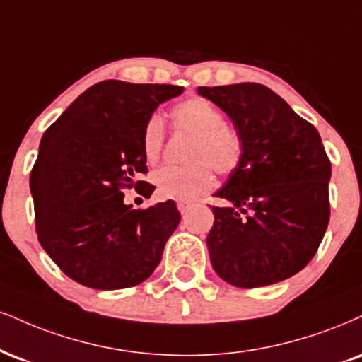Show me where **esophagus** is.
Masks as SVG:
<instances>
[{
  "label": "esophagus",
  "mask_w": 362,
  "mask_h": 362,
  "mask_svg": "<svg viewBox=\"0 0 362 362\" xmlns=\"http://www.w3.org/2000/svg\"><path fill=\"white\" fill-rule=\"evenodd\" d=\"M177 207H178V211H180V214H182V216H185L187 212H189L190 209H192V204H187V202H178V204H177Z\"/></svg>",
  "instance_id": "esophagus-1"
}]
</instances>
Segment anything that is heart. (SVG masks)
I'll list each match as a JSON object with an SVG mask.
<instances>
[{"label":"heart","instance_id":"heart-1","mask_svg":"<svg viewBox=\"0 0 362 362\" xmlns=\"http://www.w3.org/2000/svg\"><path fill=\"white\" fill-rule=\"evenodd\" d=\"M173 128L192 134L187 151V167H163L151 177L155 192L165 200H194L207 194L214 185L211 167L221 175H228L239 167L243 158L241 136L233 126L224 123V116L216 104L204 98H187L172 110ZM165 121L160 112L146 119L141 133V150L148 163H155L162 153Z\"/></svg>","mask_w":362,"mask_h":362}]
</instances>
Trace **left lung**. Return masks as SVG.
Instances as JSON below:
<instances>
[{
  "instance_id": "left-lung-1",
  "label": "left lung",
  "mask_w": 362,
  "mask_h": 362,
  "mask_svg": "<svg viewBox=\"0 0 362 362\" xmlns=\"http://www.w3.org/2000/svg\"><path fill=\"white\" fill-rule=\"evenodd\" d=\"M243 141V158L214 194L207 250L214 272L239 288L283 281L308 264L329 224L332 168L320 134L276 93L255 82L199 87Z\"/></svg>"
}]
</instances>
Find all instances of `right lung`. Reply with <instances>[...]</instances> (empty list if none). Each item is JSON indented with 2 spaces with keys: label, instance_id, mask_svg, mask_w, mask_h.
I'll return each mask as SVG.
<instances>
[{
  "label": "right lung",
  "instance_id": "add662e5",
  "mask_svg": "<svg viewBox=\"0 0 362 362\" xmlns=\"http://www.w3.org/2000/svg\"><path fill=\"white\" fill-rule=\"evenodd\" d=\"M170 84L103 81L84 90L42 136L30 175L38 241L67 276L95 290L145 281L180 223L175 202L139 211L123 189L150 197L141 133Z\"/></svg>",
  "mask_w": 362,
  "mask_h": 362
}]
</instances>
